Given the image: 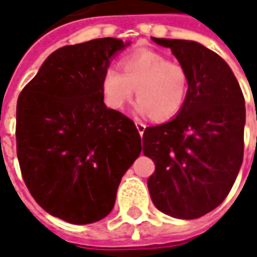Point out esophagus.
Segmentation results:
<instances>
[{"label":"esophagus","instance_id":"obj_1","mask_svg":"<svg viewBox=\"0 0 257 257\" xmlns=\"http://www.w3.org/2000/svg\"><path fill=\"white\" fill-rule=\"evenodd\" d=\"M136 127H137V130H139L140 136H143L144 130H146V124L142 123V121H139V120H136Z\"/></svg>","mask_w":257,"mask_h":257}]
</instances>
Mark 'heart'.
<instances>
[{
    "label": "heart",
    "mask_w": 257,
    "mask_h": 257,
    "mask_svg": "<svg viewBox=\"0 0 257 257\" xmlns=\"http://www.w3.org/2000/svg\"><path fill=\"white\" fill-rule=\"evenodd\" d=\"M120 68L107 67L101 90L108 107L121 110L136 88V111L156 120H169L183 108L189 93V71L179 61H170L153 50H137L125 55Z\"/></svg>",
    "instance_id": "heart-1"
}]
</instances>
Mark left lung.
Listing matches in <instances>:
<instances>
[{
    "mask_svg": "<svg viewBox=\"0 0 257 257\" xmlns=\"http://www.w3.org/2000/svg\"><path fill=\"white\" fill-rule=\"evenodd\" d=\"M153 41L172 50L190 80L177 117L144 130L143 153L156 164L147 186L160 212L197 219L226 199L242 166L244 97L214 51L186 40Z\"/></svg>",
    "mask_w": 257,
    "mask_h": 257,
    "instance_id": "left-lung-1",
    "label": "left lung"
}]
</instances>
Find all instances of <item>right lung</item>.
<instances>
[{"label": "right lung", "instance_id": "add662e5", "mask_svg": "<svg viewBox=\"0 0 257 257\" xmlns=\"http://www.w3.org/2000/svg\"><path fill=\"white\" fill-rule=\"evenodd\" d=\"M124 44L95 38L50 55L17 101V156L45 212L74 224L113 210L120 180L142 152L132 118L104 104L101 78Z\"/></svg>", "mask_w": 257, "mask_h": 257}]
</instances>
